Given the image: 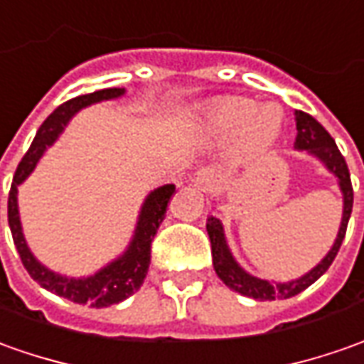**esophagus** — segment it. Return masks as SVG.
I'll list each match as a JSON object with an SVG mask.
<instances>
[{
	"mask_svg": "<svg viewBox=\"0 0 364 364\" xmlns=\"http://www.w3.org/2000/svg\"><path fill=\"white\" fill-rule=\"evenodd\" d=\"M194 182H196V186H198L200 190L208 192V190H212V188L218 184V176L214 174V170H210V168H202V170L196 172Z\"/></svg>",
	"mask_w": 364,
	"mask_h": 364,
	"instance_id": "34e87169",
	"label": "esophagus"
}]
</instances>
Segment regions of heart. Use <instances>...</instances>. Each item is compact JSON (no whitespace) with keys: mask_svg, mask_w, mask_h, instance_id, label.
<instances>
[{"mask_svg":"<svg viewBox=\"0 0 364 364\" xmlns=\"http://www.w3.org/2000/svg\"><path fill=\"white\" fill-rule=\"evenodd\" d=\"M270 106L252 108V102L245 97H224L208 112V126L216 132H232L240 126L246 144L262 148L279 134V118L274 120Z\"/></svg>","mask_w":364,"mask_h":364,"instance_id":"1","label":"heart"}]
</instances>
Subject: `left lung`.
<instances>
[{"label":"left lung","mask_w":364,"mask_h":364,"mask_svg":"<svg viewBox=\"0 0 364 364\" xmlns=\"http://www.w3.org/2000/svg\"><path fill=\"white\" fill-rule=\"evenodd\" d=\"M294 122H296V140H294V148L299 152H306L314 156L321 164L338 180V188L343 192V218H341V226H338V234H336L335 242L331 246V250L326 252L323 260L311 268L306 274H302L299 279L289 280V282H277V280L258 279L255 274L246 272L245 268L236 262V258L230 252V246L226 242V234H224V226L216 216H208L206 222V230L210 236L212 245V264L218 274V279L232 289L234 292L242 294V296H250L255 301H277V299H290L294 294H299L304 289H309L313 282L323 277L333 264L338 248L345 240V232H347L348 218L353 212V184H350V174H348L347 162L343 158V154L338 152L335 140L331 138V134L324 130L323 126L309 114L304 112H294Z\"/></svg>","instance_id":"left-lung-1"}]
</instances>
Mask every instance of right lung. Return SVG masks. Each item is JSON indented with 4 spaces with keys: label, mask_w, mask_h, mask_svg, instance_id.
<instances>
[{
    "label": "right lung",
    "mask_w": 364,
    "mask_h": 364,
    "mask_svg": "<svg viewBox=\"0 0 364 364\" xmlns=\"http://www.w3.org/2000/svg\"><path fill=\"white\" fill-rule=\"evenodd\" d=\"M124 94H126L124 87H108V90H100L94 94L74 97V100L62 104L60 108L53 109V114H50L48 119L41 124V128L29 146L28 154L21 158V162L17 166L11 190H9V198H7V220H9L11 236H14V245H16L19 258L29 272V277L38 284H41L43 289L62 296V299L77 302V304H90L94 309H104L109 304L126 301L142 287L144 279L148 274V267H150V246H152L154 236L158 232V226L164 220L168 202L172 198L176 186L164 184V186L152 190L144 200L136 228H134V236H132L130 245L126 246V250L118 258L108 262L106 267L100 268L97 272L90 274V277H80V279L53 272L48 267H43L29 250L26 236H23V228H21V220H19L17 186L33 172V168L40 162L43 152L48 150V146H51L60 138L68 122L74 118L80 109L97 104V102L116 100Z\"/></svg>",
    "instance_id": "add662e5"
}]
</instances>
